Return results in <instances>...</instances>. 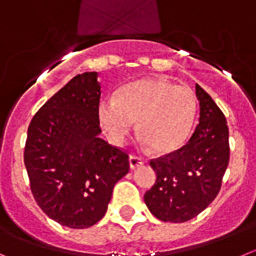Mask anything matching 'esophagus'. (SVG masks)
<instances>
[{
    "mask_svg": "<svg viewBox=\"0 0 256 256\" xmlns=\"http://www.w3.org/2000/svg\"><path fill=\"white\" fill-rule=\"evenodd\" d=\"M128 163H130L131 170H136V168L142 167V166L144 164V160H142V158H139V156H130V158H128Z\"/></svg>",
    "mask_w": 256,
    "mask_h": 256,
    "instance_id": "obj_1",
    "label": "esophagus"
}]
</instances>
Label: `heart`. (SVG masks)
Returning a JSON list of instances; mask_svg holds the SVG:
<instances>
[{
  "label": "heart",
  "instance_id": "b5f03b06",
  "mask_svg": "<svg viewBox=\"0 0 256 256\" xmlns=\"http://www.w3.org/2000/svg\"><path fill=\"white\" fill-rule=\"evenodd\" d=\"M196 98L188 86L164 79H144L120 89L98 108L108 138L122 144L139 121L142 144L160 154L181 149L188 142L196 116Z\"/></svg>",
  "mask_w": 256,
  "mask_h": 256
}]
</instances>
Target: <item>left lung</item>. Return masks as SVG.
I'll use <instances>...</instances> for the list:
<instances>
[{
    "mask_svg": "<svg viewBox=\"0 0 256 256\" xmlns=\"http://www.w3.org/2000/svg\"><path fill=\"white\" fill-rule=\"evenodd\" d=\"M199 125L188 144L152 160L156 184L144 195L153 216L181 223L196 217L216 199L230 160L228 126L212 96L196 84Z\"/></svg>",
    "mask_w": 256,
    "mask_h": 256,
    "instance_id": "left-lung-1",
    "label": "left lung"
}]
</instances>
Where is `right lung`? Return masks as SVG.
<instances>
[{"label": "right lung", "instance_id": "add662e5", "mask_svg": "<svg viewBox=\"0 0 256 256\" xmlns=\"http://www.w3.org/2000/svg\"><path fill=\"white\" fill-rule=\"evenodd\" d=\"M98 72L76 75L28 128L24 163L36 204L50 220L88 228L102 220L128 156L100 139Z\"/></svg>", "mask_w": 256, "mask_h": 256}]
</instances>
